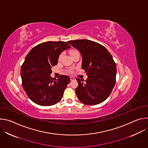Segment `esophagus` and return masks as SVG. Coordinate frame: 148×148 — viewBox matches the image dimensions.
Segmentation results:
<instances>
[{
	"label": "esophagus",
	"instance_id": "34e87169",
	"mask_svg": "<svg viewBox=\"0 0 148 148\" xmlns=\"http://www.w3.org/2000/svg\"><path fill=\"white\" fill-rule=\"evenodd\" d=\"M70 79H71V81H73V80H75V78L73 77H70Z\"/></svg>",
	"mask_w": 148,
	"mask_h": 148
}]
</instances>
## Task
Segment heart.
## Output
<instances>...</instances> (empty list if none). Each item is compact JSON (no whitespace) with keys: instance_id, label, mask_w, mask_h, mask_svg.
<instances>
[{"instance_id":"b5f03b06","label":"heart","mask_w":148,"mask_h":148,"mask_svg":"<svg viewBox=\"0 0 148 148\" xmlns=\"http://www.w3.org/2000/svg\"><path fill=\"white\" fill-rule=\"evenodd\" d=\"M77 52H78V51L77 50H72L70 51V53L71 56H72V55H73L74 53H77ZM62 55H63V53H61V54L59 56V57H58V60H61V58Z\"/></svg>"}]
</instances>
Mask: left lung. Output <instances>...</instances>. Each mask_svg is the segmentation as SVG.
I'll return each instance as SVG.
<instances>
[{
  "mask_svg": "<svg viewBox=\"0 0 148 148\" xmlns=\"http://www.w3.org/2000/svg\"><path fill=\"white\" fill-rule=\"evenodd\" d=\"M68 43L81 53V68L88 75L85 81L76 78L78 98L86 105L102 102L110 96L116 82V67L112 55L104 46L91 40H70Z\"/></svg>",
  "mask_w": 148,
  "mask_h": 148,
  "instance_id": "left-lung-1",
  "label": "left lung"
}]
</instances>
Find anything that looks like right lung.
<instances>
[{"label":"right lung","mask_w":148,"mask_h":148,"mask_svg":"<svg viewBox=\"0 0 148 148\" xmlns=\"http://www.w3.org/2000/svg\"><path fill=\"white\" fill-rule=\"evenodd\" d=\"M71 48L64 41H47L34 47L21 67L23 88L28 97L41 106L58 103L62 97L70 78L61 75L58 79L50 74L57 64L62 51Z\"/></svg>","instance_id":"1"}]
</instances>
